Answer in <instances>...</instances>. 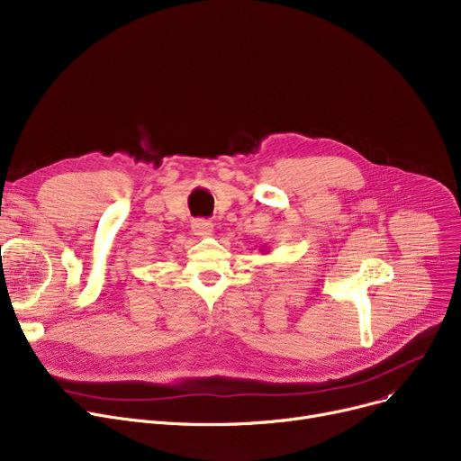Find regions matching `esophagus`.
Here are the masks:
<instances>
[{
  "mask_svg": "<svg viewBox=\"0 0 461 461\" xmlns=\"http://www.w3.org/2000/svg\"><path fill=\"white\" fill-rule=\"evenodd\" d=\"M192 231L197 237H209V235H212V224L209 222V220H195V222L192 224Z\"/></svg>",
  "mask_w": 461,
  "mask_h": 461,
  "instance_id": "1",
  "label": "esophagus"
}]
</instances>
